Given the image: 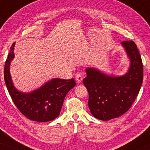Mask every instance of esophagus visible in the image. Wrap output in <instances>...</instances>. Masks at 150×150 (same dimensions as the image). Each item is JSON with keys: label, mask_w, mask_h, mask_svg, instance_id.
<instances>
[{"label": "esophagus", "mask_w": 150, "mask_h": 150, "mask_svg": "<svg viewBox=\"0 0 150 150\" xmlns=\"http://www.w3.org/2000/svg\"><path fill=\"white\" fill-rule=\"evenodd\" d=\"M75 79H76V81L78 83H81V81H82V79H83L82 75H81V74H77L76 76H75Z\"/></svg>", "instance_id": "esophagus-1"}]
</instances>
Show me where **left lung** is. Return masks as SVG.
<instances>
[{
    "label": "left lung",
    "mask_w": 150,
    "mask_h": 150,
    "mask_svg": "<svg viewBox=\"0 0 150 150\" xmlns=\"http://www.w3.org/2000/svg\"><path fill=\"white\" fill-rule=\"evenodd\" d=\"M121 44L130 60L127 73L110 76L96 69L86 68V77L83 79L88 92L91 113L101 120H109L126 113L135 101L143 83V62L136 43L125 41Z\"/></svg>",
    "instance_id": "1"
}]
</instances>
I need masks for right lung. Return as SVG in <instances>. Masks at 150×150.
<instances>
[{
    "mask_svg": "<svg viewBox=\"0 0 150 150\" xmlns=\"http://www.w3.org/2000/svg\"><path fill=\"white\" fill-rule=\"evenodd\" d=\"M15 43L10 48L4 68V78L7 88L20 112L30 120L48 122L59 116L66 94L76 85L74 79L54 78L40 88L30 93L18 91L13 84L9 73L10 63L14 57Z\"/></svg>",
    "mask_w": 150,
    "mask_h": 150,
    "instance_id": "right-lung-1",
    "label": "right lung"
}]
</instances>
